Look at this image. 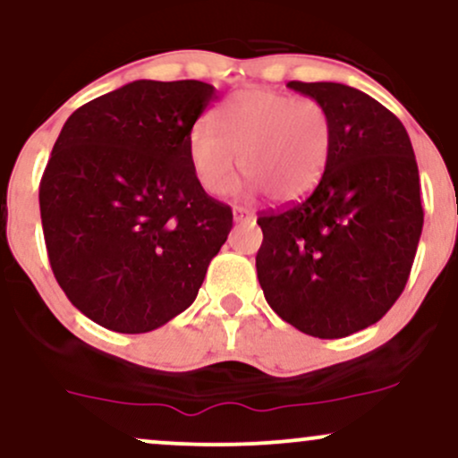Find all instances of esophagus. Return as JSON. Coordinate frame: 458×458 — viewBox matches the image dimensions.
<instances>
[{"label":"esophagus","instance_id":"1","mask_svg":"<svg viewBox=\"0 0 458 458\" xmlns=\"http://www.w3.org/2000/svg\"><path fill=\"white\" fill-rule=\"evenodd\" d=\"M250 219H251V215H250V211H247V208H243V207H236L234 208V222L236 224L250 222Z\"/></svg>","mask_w":458,"mask_h":458}]
</instances>
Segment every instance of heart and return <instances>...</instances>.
<instances>
[{
  "mask_svg": "<svg viewBox=\"0 0 458 458\" xmlns=\"http://www.w3.org/2000/svg\"><path fill=\"white\" fill-rule=\"evenodd\" d=\"M211 123L213 129L196 124L187 140L193 174L211 196L230 193L239 165L250 187L276 202L306 198L323 176L331 118L314 98L245 88L215 107Z\"/></svg>",
  "mask_w": 458,
  "mask_h": 458,
  "instance_id": "obj_1",
  "label": "heart"
}]
</instances>
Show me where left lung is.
Segmentation results:
<instances>
[{
    "mask_svg": "<svg viewBox=\"0 0 458 458\" xmlns=\"http://www.w3.org/2000/svg\"><path fill=\"white\" fill-rule=\"evenodd\" d=\"M327 109L331 148L301 202L259 217L256 271L277 317L314 338L375 325L401 297L422 234L413 146L401 120L361 90L291 81Z\"/></svg>",
    "mask_w": 458,
    "mask_h": 458,
    "instance_id": "obj_1",
    "label": "left lung"
}]
</instances>
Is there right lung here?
<instances>
[{"label": "right lung", "mask_w": 458, "mask_h": 458, "mask_svg": "<svg viewBox=\"0 0 458 458\" xmlns=\"http://www.w3.org/2000/svg\"><path fill=\"white\" fill-rule=\"evenodd\" d=\"M211 83L138 79L72 112L40 181L51 269L79 312L146 334L198 297L233 211L199 187L187 140Z\"/></svg>", "instance_id": "add662e5"}]
</instances>
